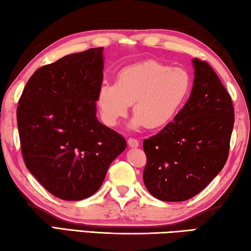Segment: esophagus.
Listing matches in <instances>:
<instances>
[{
  "mask_svg": "<svg viewBox=\"0 0 251 251\" xmlns=\"http://www.w3.org/2000/svg\"><path fill=\"white\" fill-rule=\"evenodd\" d=\"M128 144H129L130 148H138L140 146L138 140L137 139H133V138L128 139Z\"/></svg>",
  "mask_w": 251,
  "mask_h": 251,
  "instance_id": "1",
  "label": "esophagus"
}]
</instances>
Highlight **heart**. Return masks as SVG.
I'll use <instances>...</instances> for the list:
<instances>
[{
  "mask_svg": "<svg viewBox=\"0 0 251 251\" xmlns=\"http://www.w3.org/2000/svg\"><path fill=\"white\" fill-rule=\"evenodd\" d=\"M191 89L187 70L147 60L121 70L116 85H101L97 104L101 119L109 126H117L133 103L135 116L131 128L159 129L173 120Z\"/></svg>",
  "mask_w": 251,
  "mask_h": 251,
  "instance_id": "1",
  "label": "heart"
}]
</instances>
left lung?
Returning a JSON list of instances; mask_svg holds the SVG:
<instances>
[{"instance_id":"left-lung-1","label":"left lung","mask_w":251,"mask_h":251,"mask_svg":"<svg viewBox=\"0 0 251 251\" xmlns=\"http://www.w3.org/2000/svg\"><path fill=\"white\" fill-rule=\"evenodd\" d=\"M190 99L159 133L143 141V182L157 200L183 201L223 170L234 128L231 98L206 61L194 58Z\"/></svg>"}]
</instances>
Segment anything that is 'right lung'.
<instances>
[{
    "instance_id": "add662e5",
    "label": "right lung",
    "mask_w": 251,
    "mask_h": 251,
    "mask_svg": "<svg viewBox=\"0 0 251 251\" xmlns=\"http://www.w3.org/2000/svg\"><path fill=\"white\" fill-rule=\"evenodd\" d=\"M103 47L70 54L35 72L17 105L26 168L56 197L81 201L102 185L125 138L96 117Z\"/></svg>"
}]
</instances>
